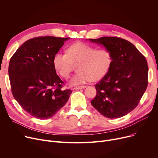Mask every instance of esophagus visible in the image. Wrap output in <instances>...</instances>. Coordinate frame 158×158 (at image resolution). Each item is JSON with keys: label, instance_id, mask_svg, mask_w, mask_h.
<instances>
[{"label": "esophagus", "instance_id": "esophagus-1", "mask_svg": "<svg viewBox=\"0 0 158 158\" xmlns=\"http://www.w3.org/2000/svg\"><path fill=\"white\" fill-rule=\"evenodd\" d=\"M86 88V86H76L74 87V89H84Z\"/></svg>", "mask_w": 158, "mask_h": 158}]
</instances>
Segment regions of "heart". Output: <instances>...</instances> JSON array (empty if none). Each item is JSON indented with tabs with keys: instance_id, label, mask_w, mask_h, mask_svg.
I'll return each mask as SVG.
<instances>
[{
	"instance_id": "1",
	"label": "heart",
	"mask_w": 158,
	"mask_h": 158,
	"mask_svg": "<svg viewBox=\"0 0 158 158\" xmlns=\"http://www.w3.org/2000/svg\"><path fill=\"white\" fill-rule=\"evenodd\" d=\"M111 63L112 56L108 49H97L80 41L70 45L66 53L58 52L53 58L56 70L64 79L70 77L75 65L77 64L78 72L70 80L74 85L101 80L108 72Z\"/></svg>"
}]
</instances>
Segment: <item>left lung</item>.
Returning a JSON list of instances; mask_svg holds the SVG:
<instances>
[{"label": "left lung", "instance_id": "obj_1", "mask_svg": "<svg viewBox=\"0 0 158 158\" xmlns=\"http://www.w3.org/2000/svg\"><path fill=\"white\" fill-rule=\"evenodd\" d=\"M111 53L110 68L95 85L97 95L91 104L104 117L117 118L138 106L148 85V64L145 56L129 41L118 37L89 39Z\"/></svg>", "mask_w": 158, "mask_h": 158}]
</instances>
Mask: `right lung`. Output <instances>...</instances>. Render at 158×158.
I'll return each instance as SVG.
<instances>
[{"instance_id": "right-lung-1", "label": "right lung", "mask_w": 158, "mask_h": 158, "mask_svg": "<svg viewBox=\"0 0 158 158\" xmlns=\"http://www.w3.org/2000/svg\"><path fill=\"white\" fill-rule=\"evenodd\" d=\"M70 38L40 36L28 40L10 59L8 73L11 92L24 111L36 118L52 117L68 101L72 91L61 89L54 55Z\"/></svg>"}]
</instances>
